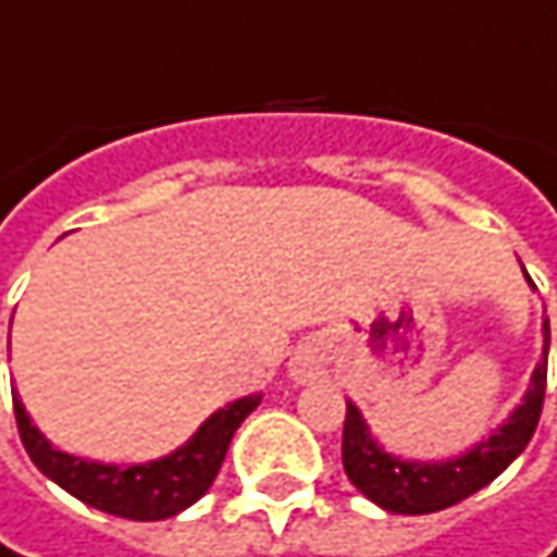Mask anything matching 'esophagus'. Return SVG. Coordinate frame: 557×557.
Here are the masks:
<instances>
[{"mask_svg":"<svg viewBox=\"0 0 557 557\" xmlns=\"http://www.w3.org/2000/svg\"><path fill=\"white\" fill-rule=\"evenodd\" d=\"M289 372H293L296 381H309V377L318 372V356H314V352H299V356L293 359V369H289Z\"/></svg>","mask_w":557,"mask_h":557,"instance_id":"1","label":"esophagus"}]
</instances>
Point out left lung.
Instances as JSON below:
<instances>
[{
	"label": "left lung",
	"instance_id": "1",
	"mask_svg": "<svg viewBox=\"0 0 557 557\" xmlns=\"http://www.w3.org/2000/svg\"><path fill=\"white\" fill-rule=\"evenodd\" d=\"M545 377H548V321H545V352L533 372V387L527 391L523 407L517 409L507 419V425H502L488 442L475 444L467 457H457L447 463H407V460L384 454L372 442L359 409L346 404L344 470L349 482L369 502H375L391 513H432V510H444L470 498L492 479L505 473L530 444L540 425Z\"/></svg>",
	"mask_w": 557,
	"mask_h": 557
}]
</instances>
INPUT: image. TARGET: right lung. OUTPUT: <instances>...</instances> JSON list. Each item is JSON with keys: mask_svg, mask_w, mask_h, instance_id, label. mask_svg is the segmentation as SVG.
<instances>
[{"mask_svg": "<svg viewBox=\"0 0 557 557\" xmlns=\"http://www.w3.org/2000/svg\"><path fill=\"white\" fill-rule=\"evenodd\" d=\"M258 400L261 397H246L213 412L191 442L163 460H153L145 467H103V463H87L72 454L55 450L37 432V425H30L24 404L17 400V394H12L17 435H21L24 450L30 454V460L37 463V470L50 475L55 485H62L84 505L125 517V520H163L195 505L211 488V482L220 473V463L230 450L233 432L243 425L248 412L258 407Z\"/></svg>", "mask_w": 557, "mask_h": 557, "instance_id": "1", "label": "right lung"}]
</instances>
